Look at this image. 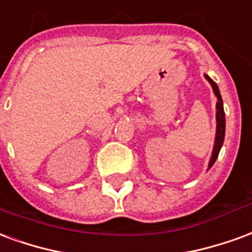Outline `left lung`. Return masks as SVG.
<instances>
[{
  "mask_svg": "<svg viewBox=\"0 0 252 252\" xmlns=\"http://www.w3.org/2000/svg\"><path fill=\"white\" fill-rule=\"evenodd\" d=\"M204 77L208 82L211 83L212 90L213 93L217 97L216 102V137H215V146H213V151H212L211 160H209V164H208V169H211L212 166L216 162L217 157H219V153L222 147V143H224V136H225V115H224V106H222V98L221 94H220V90H219V86L216 83L213 82L208 74H204Z\"/></svg>",
  "mask_w": 252,
  "mask_h": 252,
  "instance_id": "8db88e82",
  "label": "left lung"
}]
</instances>
